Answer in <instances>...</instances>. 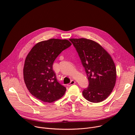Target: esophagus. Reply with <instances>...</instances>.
<instances>
[{"instance_id":"obj_1","label":"esophagus","mask_w":135,"mask_h":135,"mask_svg":"<svg viewBox=\"0 0 135 135\" xmlns=\"http://www.w3.org/2000/svg\"><path fill=\"white\" fill-rule=\"evenodd\" d=\"M75 83V82L74 80H71L69 83H68V84H67V86H70V85H73V84H74Z\"/></svg>"}]
</instances>
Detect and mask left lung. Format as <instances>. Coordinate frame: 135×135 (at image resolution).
Here are the masks:
<instances>
[{
    "instance_id": "left-lung-1",
    "label": "left lung",
    "mask_w": 135,
    "mask_h": 135,
    "mask_svg": "<svg viewBox=\"0 0 135 135\" xmlns=\"http://www.w3.org/2000/svg\"><path fill=\"white\" fill-rule=\"evenodd\" d=\"M85 69L89 85L82 92L84 97L92 103H100L112 92L117 79V71L110 55L98 43L85 39L71 38Z\"/></svg>"
}]
</instances>
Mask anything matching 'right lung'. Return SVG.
Returning a JSON list of instances; mask_svg holds the SVG:
<instances>
[{
	"instance_id": "right-lung-1",
	"label": "right lung",
	"mask_w": 135,
	"mask_h": 135,
	"mask_svg": "<svg viewBox=\"0 0 135 135\" xmlns=\"http://www.w3.org/2000/svg\"><path fill=\"white\" fill-rule=\"evenodd\" d=\"M71 45L67 40L50 39L36 44L27 55L24 81L29 91L38 99L50 103L64 95L66 88L57 82L52 66L56 57Z\"/></svg>"
}]
</instances>
